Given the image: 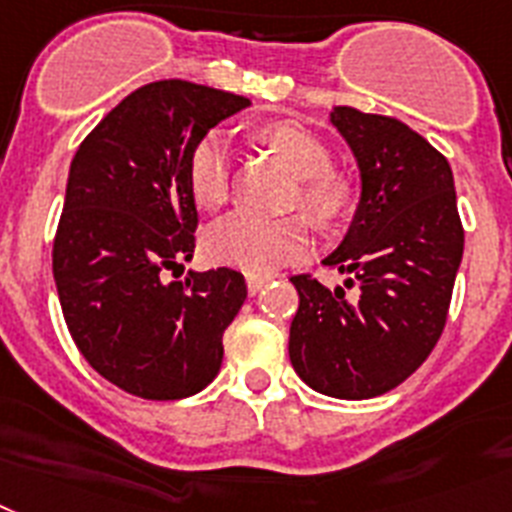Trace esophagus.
Returning <instances> with one entry per match:
<instances>
[{"label": "esophagus", "mask_w": 512, "mask_h": 512, "mask_svg": "<svg viewBox=\"0 0 512 512\" xmlns=\"http://www.w3.org/2000/svg\"><path fill=\"white\" fill-rule=\"evenodd\" d=\"M270 278L268 276H247V291L252 296L255 294H260V291H263V286L265 283H268Z\"/></svg>", "instance_id": "34e87169"}]
</instances>
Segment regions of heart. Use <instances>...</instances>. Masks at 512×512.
Here are the masks:
<instances>
[{
	"label": "heart",
	"instance_id": "1",
	"mask_svg": "<svg viewBox=\"0 0 512 512\" xmlns=\"http://www.w3.org/2000/svg\"><path fill=\"white\" fill-rule=\"evenodd\" d=\"M263 143L302 176L299 205L320 223H336L351 208V187L333 169L330 148L315 132L296 122L263 127ZM190 190L203 208H218L231 190V143L223 130L205 132L190 156ZM208 255L252 276H268L283 265L299 263L312 249V234L304 218H268L252 213H231L213 223L205 234Z\"/></svg>",
	"mask_w": 512,
	"mask_h": 512
}]
</instances>
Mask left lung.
<instances>
[{"instance_id":"left-lung-1","label":"left lung","mask_w":512,"mask_h":512,"mask_svg":"<svg viewBox=\"0 0 512 512\" xmlns=\"http://www.w3.org/2000/svg\"><path fill=\"white\" fill-rule=\"evenodd\" d=\"M362 197L343 242L322 265L351 273L345 289L294 276L299 309L289 330L296 375L330 398L388 393L422 367L448 320L463 257V226L448 158L409 124L336 106Z\"/></svg>"}]
</instances>
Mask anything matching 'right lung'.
I'll list each match as a JSON object with an SVG mask.
<instances>
[{
    "instance_id": "add662e5",
    "label": "right lung",
    "mask_w": 512,
    "mask_h": 512,
    "mask_svg": "<svg viewBox=\"0 0 512 512\" xmlns=\"http://www.w3.org/2000/svg\"><path fill=\"white\" fill-rule=\"evenodd\" d=\"M247 106L226 90L158 80L114 106L72 158L51 252L64 322L98 375L148 401L213 382L223 330L247 299L231 268L166 278L195 252L192 148Z\"/></svg>"
}]
</instances>
